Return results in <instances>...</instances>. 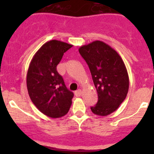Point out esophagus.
Returning a JSON list of instances; mask_svg holds the SVG:
<instances>
[{"label":"esophagus","mask_w":154,"mask_h":154,"mask_svg":"<svg viewBox=\"0 0 154 154\" xmlns=\"http://www.w3.org/2000/svg\"><path fill=\"white\" fill-rule=\"evenodd\" d=\"M81 94H82L81 89H78V90H76L75 92V96H77V97L81 96Z\"/></svg>","instance_id":"esophagus-1"}]
</instances>
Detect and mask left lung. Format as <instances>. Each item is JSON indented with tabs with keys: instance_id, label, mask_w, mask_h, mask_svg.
Listing matches in <instances>:
<instances>
[{
	"instance_id": "left-lung-1",
	"label": "left lung",
	"mask_w": 154,
	"mask_h": 154,
	"mask_svg": "<svg viewBox=\"0 0 154 154\" xmlns=\"http://www.w3.org/2000/svg\"><path fill=\"white\" fill-rule=\"evenodd\" d=\"M92 75L98 102L91 107L94 114L106 116L119 108L129 90V75L119 55L109 45L95 41L79 49Z\"/></svg>"
}]
</instances>
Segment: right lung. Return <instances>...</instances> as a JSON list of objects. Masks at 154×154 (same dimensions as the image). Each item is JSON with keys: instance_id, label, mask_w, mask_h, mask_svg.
<instances>
[{"instance_id": "right-lung-1", "label": "right lung", "mask_w": 154, "mask_h": 154, "mask_svg": "<svg viewBox=\"0 0 154 154\" xmlns=\"http://www.w3.org/2000/svg\"><path fill=\"white\" fill-rule=\"evenodd\" d=\"M72 47V45L61 41H49L30 62L27 73L28 95L38 109L48 117L66 115L72 105L74 94L66 88L56 68L64 53Z\"/></svg>"}]
</instances>
